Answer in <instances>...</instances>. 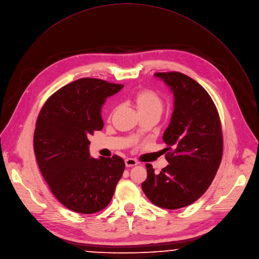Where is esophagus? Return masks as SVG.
Segmentation results:
<instances>
[{"label":"esophagus","mask_w":259,"mask_h":259,"mask_svg":"<svg viewBox=\"0 0 259 259\" xmlns=\"http://www.w3.org/2000/svg\"><path fill=\"white\" fill-rule=\"evenodd\" d=\"M124 162H125V166L126 167H132V166H135V165L138 164V161L133 159V158H126L124 160Z\"/></svg>","instance_id":"esophagus-1"}]
</instances>
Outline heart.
Masks as SVG:
<instances>
[{"label": "heart", "instance_id": "heart-1", "mask_svg": "<svg viewBox=\"0 0 259 259\" xmlns=\"http://www.w3.org/2000/svg\"><path fill=\"white\" fill-rule=\"evenodd\" d=\"M132 102L141 116L148 114L160 115L163 109V100L158 93L151 89H142L132 96ZM115 109L109 114V119L112 117Z\"/></svg>", "mask_w": 259, "mask_h": 259}]
</instances>
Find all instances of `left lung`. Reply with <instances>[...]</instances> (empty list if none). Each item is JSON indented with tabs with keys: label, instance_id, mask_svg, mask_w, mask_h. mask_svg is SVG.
<instances>
[{
	"label": "left lung",
	"instance_id": "left-lung-1",
	"mask_svg": "<svg viewBox=\"0 0 259 259\" xmlns=\"http://www.w3.org/2000/svg\"><path fill=\"white\" fill-rule=\"evenodd\" d=\"M155 75L175 96L170 123L163 134L169 164L155 174L147 163L142 189L153 204L172 210L194 203L211 185L223 157V131L215 104L201 84L177 71Z\"/></svg>",
	"mask_w": 259,
	"mask_h": 259
}]
</instances>
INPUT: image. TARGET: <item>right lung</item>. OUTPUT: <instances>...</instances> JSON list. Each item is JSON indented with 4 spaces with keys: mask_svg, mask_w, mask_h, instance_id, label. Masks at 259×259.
<instances>
[{
    "mask_svg": "<svg viewBox=\"0 0 259 259\" xmlns=\"http://www.w3.org/2000/svg\"><path fill=\"white\" fill-rule=\"evenodd\" d=\"M123 84L80 78L52 95L36 119L33 150L51 192L68 209L96 213L110 203L124 161L90 157V136L103 128L101 107Z\"/></svg>",
    "mask_w": 259,
    "mask_h": 259,
    "instance_id": "add662e5",
    "label": "right lung"
}]
</instances>
